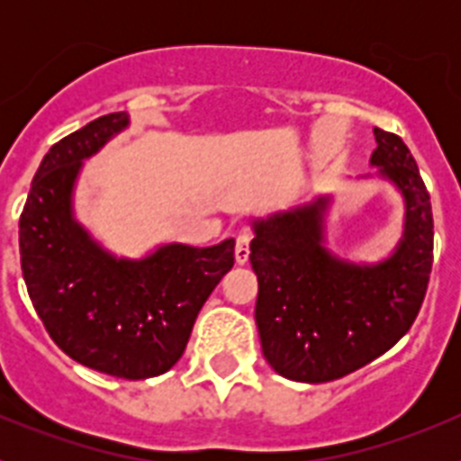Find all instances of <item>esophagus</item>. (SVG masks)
Segmentation results:
<instances>
[{
  "mask_svg": "<svg viewBox=\"0 0 461 461\" xmlns=\"http://www.w3.org/2000/svg\"><path fill=\"white\" fill-rule=\"evenodd\" d=\"M249 242H251V233L247 228H242L235 238V260H238V266H244L247 260H249Z\"/></svg>",
  "mask_w": 461,
  "mask_h": 461,
  "instance_id": "obj_1",
  "label": "esophagus"
}]
</instances>
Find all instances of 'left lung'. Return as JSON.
<instances>
[{
	"instance_id": "obj_1",
	"label": "left lung",
	"mask_w": 461,
	"mask_h": 461,
	"mask_svg": "<svg viewBox=\"0 0 461 461\" xmlns=\"http://www.w3.org/2000/svg\"><path fill=\"white\" fill-rule=\"evenodd\" d=\"M372 164L406 201V230L378 266H353L325 251L328 201L256 221L249 260L258 276L256 325L263 356L281 376L328 383L365 367L409 332L434 260L429 191L404 140L374 129Z\"/></svg>"
}]
</instances>
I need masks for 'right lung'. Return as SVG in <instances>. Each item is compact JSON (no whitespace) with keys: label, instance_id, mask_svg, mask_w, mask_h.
Here are the masks:
<instances>
[{"label":"right lung","instance_id":"add662e5","mask_svg":"<svg viewBox=\"0 0 461 461\" xmlns=\"http://www.w3.org/2000/svg\"><path fill=\"white\" fill-rule=\"evenodd\" d=\"M129 124L110 113L55 142L20 214V266L48 335L101 374L140 381L180 360L195 316L235 263V240L217 247L166 244L142 260L113 258L71 214L83 158Z\"/></svg>","mask_w":461,"mask_h":461}]
</instances>
